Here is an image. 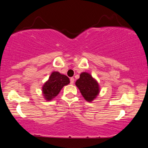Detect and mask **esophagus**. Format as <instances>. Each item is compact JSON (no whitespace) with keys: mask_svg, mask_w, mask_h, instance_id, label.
Masks as SVG:
<instances>
[{"mask_svg":"<svg viewBox=\"0 0 148 148\" xmlns=\"http://www.w3.org/2000/svg\"><path fill=\"white\" fill-rule=\"evenodd\" d=\"M74 81H75V79L73 77H71L70 78V84H74Z\"/></svg>","mask_w":148,"mask_h":148,"instance_id":"1","label":"esophagus"}]
</instances>
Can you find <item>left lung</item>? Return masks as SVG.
I'll list each match as a JSON object with an SVG mask.
<instances>
[{
	"mask_svg": "<svg viewBox=\"0 0 148 148\" xmlns=\"http://www.w3.org/2000/svg\"><path fill=\"white\" fill-rule=\"evenodd\" d=\"M75 85L80 90L85 100L88 102L94 100L100 92L98 82L88 73L84 72L81 73L80 77L77 80Z\"/></svg>",
	"mask_w": 148,
	"mask_h": 148,
	"instance_id": "left-lung-1",
	"label": "left lung"
}]
</instances>
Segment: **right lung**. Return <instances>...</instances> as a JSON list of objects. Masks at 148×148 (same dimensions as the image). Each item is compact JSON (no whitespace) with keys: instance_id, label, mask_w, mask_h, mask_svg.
Returning a JSON list of instances; mask_svg holds the SVG:
<instances>
[{"instance_id":"right-lung-1","label":"right lung","mask_w":148,"mask_h":148,"mask_svg":"<svg viewBox=\"0 0 148 148\" xmlns=\"http://www.w3.org/2000/svg\"><path fill=\"white\" fill-rule=\"evenodd\" d=\"M70 83L69 78L59 72H52L49 79L42 87L44 98L46 100H51L57 96L61 89Z\"/></svg>"}]
</instances>
